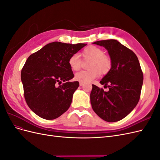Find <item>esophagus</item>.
Masks as SVG:
<instances>
[{
    "mask_svg": "<svg viewBox=\"0 0 160 160\" xmlns=\"http://www.w3.org/2000/svg\"><path fill=\"white\" fill-rule=\"evenodd\" d=\"M79 85H80V86H83L84 85V83L83 82H79Z\"/></svg>",
    "mask_w": 160,
    "mask_h": 160,
    "instance_id": "esophagus-1",
    "label": "esophagus"
}]
</instances>
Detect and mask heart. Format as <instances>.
<instances>
[{
    "mask_svg": "<svg viewBox=\"0 0 160 160\" xmlns=\"http://www.w3.org/2000/svg\"><path fill=\"white\" fill-rule=\"evenodd\" d=\"M85 59H91L89 70H82L75 75V79L83 83H89L97 79L103 73H107L111 67V58L104 54V51L101 48L96 46H89L86 47L82 51ZM69 65L71 68L77 71L81 68L82 60L78 53H73L69 59Z\"/></svg>",
    "mask_w": 160,
    "mask_h": 160,
    "instance_id": "b5f03b06",
    "label": "heart"
}]
</instances>
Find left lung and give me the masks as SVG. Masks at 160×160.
I'll list each match as a JSON object with an SVG mask.
<instances>
[{
	"label": "left lung",
	"instance_id": "left-lung-1",
	"mask_svg": "<svg viewBox=\"0 0 160 160\" xmlns=\"http://www.w3.org/2000/svg\"><path fill=\"white\" fill-rule=\"evenodd\" d=\"M104 47L111 59V67L100 81L109 91L92 85L90 99L95 113L108 122L123 119L137 105L140 98L143 75L138 57L114 39L94 42Z\"/></svg>",
	"mask_w": 160,
	"mask_h": 160
}]
</instances>
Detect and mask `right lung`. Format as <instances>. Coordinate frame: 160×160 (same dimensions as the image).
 I'll return each instance as SVG.
<instances>
[{"label":"right lung","instance_id":"1","mask_svg":"<svg viewBox=\"0 0 160 160\" xmlns=\"http://www.w3.org/2000/svg\"><path fill=\"white\" fill-rule=\"evenodd\" d=\"M86 45L52 42L28 57L21 74L24 96L40 118L55 119L69 108L79 83L69 81L74 77L69 59ZM62 82L64 83L57 86Z\"/></svg>","mask_w":160,"mask_h":160}]
</instances>
